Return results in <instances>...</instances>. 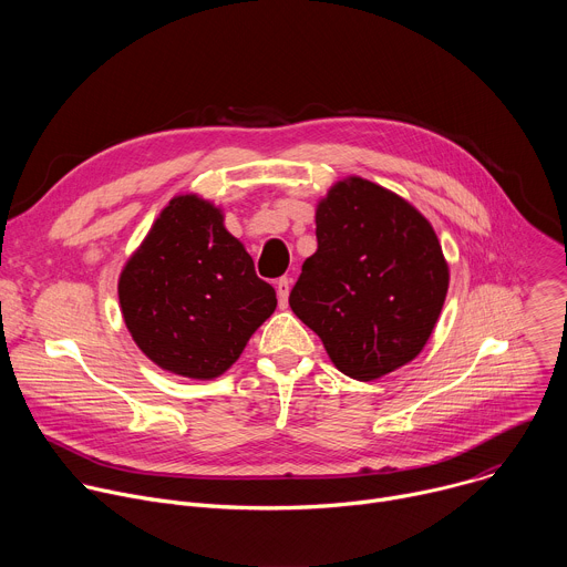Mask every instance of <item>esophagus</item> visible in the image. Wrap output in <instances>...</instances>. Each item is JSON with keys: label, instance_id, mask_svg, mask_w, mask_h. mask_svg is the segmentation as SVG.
I'll return each instance as SVG.
<instances>
[{"label": "esophagus", "instance_id": "34e87169", "mask_svg": "<svg viewBox=\"0 0 567 567\" xmlns=\"http://www.w3.org/2000/svg\"><path fill=\"white\" fill-rule=\"evenodd\" d=\"M289 289H291V280L289 278H278L276 282V291H278V302L285 309L287 300H289Z\"/></svg>", "mask_w": 567, "mask_h": 567}]
</instances>
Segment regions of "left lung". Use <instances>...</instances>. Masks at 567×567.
Instances as JSON below:
<instances>
[{
	"mask_svg": "<svg viewBox=\"0 0 567 567\" xmlns=\"http://www.w3.org/2000/svg\"><path fill=\"white\" fill-rule=\"evenodd\" d=\"M316 239L289 305L332 363L372 381L413 361L449 291L431 221L399 195L348 177L318 202Z\"/></svg>",
	"mask_w": 567,
	"mask_h": 567,
	"instance_id": "1",
	"label": "left lung"
}]
</instances>
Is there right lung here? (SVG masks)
Wrapping results in <instances>:
<instances>
[{
    "label": "right lung",
    "mask_w": 567,
    "mask_h": 567,
    "mask_svg": "<svg viewBox=\"0 0 567 567\" xmlns=\"http://www.w3.org/2000/svg\"><path fill=\"white\" fill-rule=\"evenodd\" d=\"M118 300L152 363L202 381L224 374L278 305L221 210L197 195L158 213L121 271Z\"/></svg>",
    "instance_id": "obj_1"
}]
</instances>
